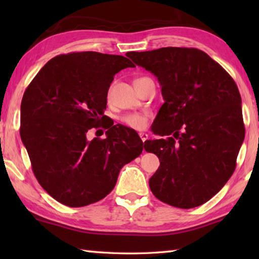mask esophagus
I'll use <instances>...</instances> for the list:
<instances>
[{
	"label": "esophagus",
	"mask_w": 259,
	"mask_h": 259,
	"mask_svg": "<svg viewBox=\"0 0 259 259\" xmlns=\"http://www.w3.org/2000/svg\"><path fill=\"white\" fill-rule=\"evenodd\" d=\"M139 137L143 140V142H145V140L148 139V135L146 133H139Z\"/></svg>",
	"instance_id": "1"
}]
</instances>
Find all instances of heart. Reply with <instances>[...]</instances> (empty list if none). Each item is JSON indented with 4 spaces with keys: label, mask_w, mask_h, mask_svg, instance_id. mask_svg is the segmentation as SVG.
Wrapping results in <instances>:
<instances>
[{
    "label": "heart",
    "mask_w": 259,
    "mask_h": 259,
    "mask_svg": "<svg viewBox=\"0 0 259 259\" xmlns=\"http://www.w3.org/2000/svg\"><path fill=\"white\" fill-rule=\"evenodd\" d=\"M122 122L130 128L134 129H144L147 125V115L140 113H129L126 115L122 116Z\"/></svg>",
    "instance_id": "heart-1"
}]
</instances>
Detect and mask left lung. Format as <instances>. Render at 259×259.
Here are the masks:
<instances>
[{"mask_svg":"<svg viewBox=\"0 0 259 259\" xmlns=\"http://www.w3.org/2000/svg\"><path fill=\"white\" fill-rule=\"evenodd\" d=\"M154 74L164 103L152 125L164 138L147 140L160 166L150 179L155 198L172 207L203 204L233 175L244 139L241 96L231 75L195 48L128 52Z\"/></svg>","mask_w":259,"mask_h":259,"instance_id":"1","label":"left lung"}]
</instances>
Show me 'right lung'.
Segmentation results:
<instances>
[{
    "label": "right lung",
    "instance_id": "right-lung-1",
    "mask_svg": "<svg viewBox=\"0 0 259 259\" xmlns=\"http://www.w3.org/2000/svg\"><path fill=\"white\" fill-rule=\"evenodd\" d=\"M135 67L123 56L95 51L56 56L36 74L21 100L20 137L33 172L48 194L78 208L104 199L122 166L143 152L139 136L102 124L114 75ZM108 129L88 141V130Z\"/></svg>",
    "mask_w": 259,
    "mask_h": 259
}]
</instances>
